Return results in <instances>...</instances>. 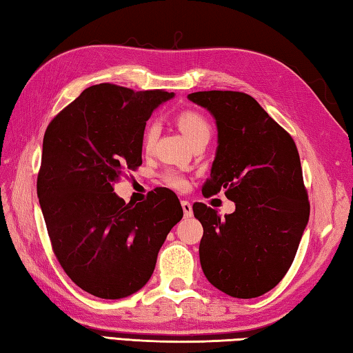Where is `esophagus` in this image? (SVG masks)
<instances>
[{
    "mask_svg": "<svg viewBox=\"0 0 353 353\" xmlns=\"http://www.w3.org/2000/svg\"><path fill=\"white\" fill-rule=\"evenodd\" d=\"M182 210H183L185 217L193 216V207H191V203L188 201H182Z\"/></svg>",
    "mask_w": 353,
    "mask_h": 353,
    "instance_id": "1",
    "label": "esophagus"
}]
</instances>
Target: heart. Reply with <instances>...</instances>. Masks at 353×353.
<instances>
[{"instance_id":"1","label":"heart","mask_w":353,"mask_h":353,"mask_svg":"<svg viewBox=\"0 0 353 353\" xmlns=\"http://www.w3.org/2000/svg\"><path fill=\"white\" fill-rule=\"evenodd\" d=\"M176 123L179 126V130L183 132V136L188 139L190 143L197 137L210 136V123L207 121V119H205L202 114H199L197 111L187 110V111L179 112L176 115ZM156 137H157V126L154 123H150L143 131V137H142L143 150H151ZM165 181L168 182L172 188H177V190L187 188L188 185L187 179L176 171L166 172Z\"/></svg>"}]
</instances>
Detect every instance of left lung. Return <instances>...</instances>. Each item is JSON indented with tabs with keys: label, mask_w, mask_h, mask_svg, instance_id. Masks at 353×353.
Segmentation results:
<instances>
[{
	"label": "left lung",
	"mask_w": 353,
	"mask_h": 353,
	"mask_svg": "<svg viewBox=\"0 0 353 353\" xmlns=\"http://www.w3.org/2000/svg\"><path fill=\"white\" fill-rule=\"evenodd\" d=\"M188 100L205 108L217 126L216 157L202 193L223 190L236 205L223 219L202 202L193 205L203 227L202 270L230 296H261L285 276L309 222L296 145L252 95L203 91Z\"/></svg>",
	"instance_id": "obj_1"
}]
</instances>
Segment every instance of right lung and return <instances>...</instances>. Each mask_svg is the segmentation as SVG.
I'll return each instance as SVG.
<instances>
[{
  "instance_id": "add662e5",
  "label": "right lung",
  "mask_w": 353,
  "mask_h": 353,
  "mask_svg": "<svg viewBox=\"0 0 353 353\" xmlns=\"http://www.w3.org/2000/svg\"><path fill=\"white\" fill-rule=\"evenodd\" d=\"M174 92L100 83L50 121L43 139L37 194L52 250L83 290L120 299L140 290L183 210L168 188L126 203L114 185L142 165L146 120Z\"/></svg>"
}]
</instances>
